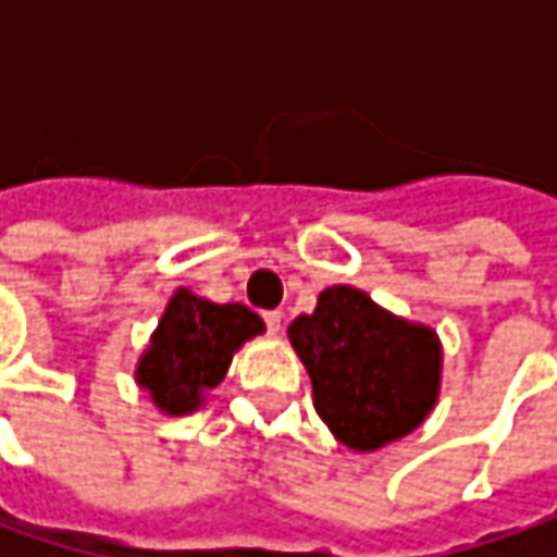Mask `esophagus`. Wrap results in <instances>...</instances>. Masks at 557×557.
<instances>
[{
    "label": "esophagus",
    "mask_w": 557,
    "mask_h": 557,
    "mask_svg": "<svg viewBox=\"0 0 557 557\" xmlns=\"http://www.w3.org/2000/svg\"><path fill=\"white\" fill-rule=\"evenodd\" d=\"M263 322H267L269 334H278V332H282V312H278V310L263 312Z\"/></svg>",
    "instance_id": "obj_1"
}]
</instances>
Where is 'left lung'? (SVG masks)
I'll return each instance as SVG.
<instances>
[{"label": "left lung", "mask_w": 557, "mask_h": 557, "mask_svg": "<svg viewBox=\"0 0 557 557\" xmlns=\"http://www.w3.org/2000/svg\"><path fill=\"white\" fill-rule=\"evenodd\" d=\"M288 334L310 372L315 412L354 449L406 437L437 403V334L384 312L362 290H322L315 312L294 319Z\"/></svg>", "instance_id": "obj_1"}]
</instances>
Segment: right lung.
<instances>
[{
    "mask_svg": "<svg viewBox=\"0 0 557 557\" xmlns=\"http://www.w3.org/2000/svg\"><path fill=\"white\" fill-rule=\"evenodd\" d=\"M263 332V319L242 304H210L176 290L139 362V384L170 416H185L203 391L223 381L232 354Z\"/></svg>",
    "mask_w": 557,
    "mask_h": 557,
    "instance_id": "add662e5",
    "label": "right lung"
}]
</instances>
